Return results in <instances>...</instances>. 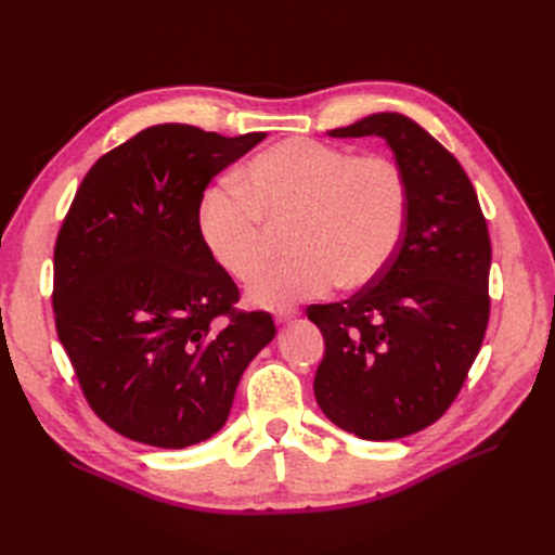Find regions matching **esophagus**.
I'll list each match as a JSON object with an SVG mask.
<instances>
[{"label":"esophagus","mask_w":555,"mask_h":555,"mask_svg":"<svg viewBox=\"0 0 555 555\" xmlns=\"http://www.w3.org/2000/svg\"><path fill=\"white\" fill-rule=\"evenodd\" d=\"M298 314H300L298 308H280L275 312V324H289V322H294Z\"/></svg>","instance_id":"1"}]
</instances>
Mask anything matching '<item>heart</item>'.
<instances>
[{
	"instance_id": "obj_1",
	"label": "heart",
	"mask_w": 555,
	"mask_h": 555,
	"mask_svg": "<svg viewBox=\"0 0 555 555\" xmlns=\"http://www.w3.org/2000/svg\"><path fill=\"white\" fill-rule=\"evenodd\" d=\"M238 188L215 184L198 204V233L210 257L238 282L255 280L273 255V233L289 227L292 257L249 296L284 308L361 289L391 263L408 229L410 184L386 157H357L312 139L275 143L245 164Z\"/></svg>"
}]
</instances>
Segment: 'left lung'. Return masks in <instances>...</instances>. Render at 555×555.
Segmentation results:
<instances>
[{"mask_svg":"<svg viewBox=\"0 0 555 555\" xmlns=\"http://www.w3.org/2000/svg\"><path fill=\"white\" fill-rule=\"evenodd\" d=\"M379 137L410 184L402 243L386 271L343 304L310 306L324 335L314 398L361 440H398L449 410L489 326L491 238L473 182L449 150L400 113L331 129Z\"/></svg>","mask_w":555,"mask_h":555,"instance_id":"obj_1","label":"left lung"}]
</instances>
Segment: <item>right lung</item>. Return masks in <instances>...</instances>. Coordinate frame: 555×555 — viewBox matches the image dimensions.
<instances>
[{"label":"right lung","mask_w":555,"mask_h":555,"mask_svg":"<svg viewBox=\"0 0 555 555\" xmlns=\"http://www.w3.org/2000/svg\"><path fill=\"white\" fill-rule=\"evenodd\" d=\"M263 131L220 137L155 125L82 178L55 243L53 310L86 400L125 438L184 449L227 424L273 317L241 312V292L206 249L208 182Z\"/></svg>","instance_id":"obj_1"}]
</instances>
